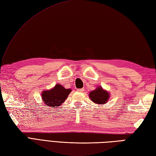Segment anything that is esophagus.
<instances>
[{
  "mask_svg": "<svg viewBox=\"0 0 156 156\" xmlns=\"http://www.w3.org/2000/svg\"><path fill=\"white\" fill-rule=\"evenodd\" d=\"M78 91H79V92H83V91H84V88H80V89H78Z\"/></svg>",
  "mask_w": 156,
  "mask_h": 156,
  "instance_id": "1",
  "label": "esophagus"
}]
</instances>
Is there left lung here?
<instances>
[{"mask_svg": "<svg viewBox=\"0 0 156 156\" xmlns=\"http://www.w3.org/2000/svg\"><path fill=\"white\" fill-rule=\"evenodd\" d=\"M89 97L94 103L103 105L108 101L110 94L108 91L104 90L103 88L100 87L97 88L94 90L91 91L89 94Z\"/></svg>", "mask_w": 156, "mask_h": 156, "instance_id": "8db88e82", "label": "left lung"}]
</instances>
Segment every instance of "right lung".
<instances>
[{
  "label": "right lung",
  "instance_id": "add662e5",
  "mask_svg": "<svg viewBox=\"0 0 156 156\" xmlns=\"http://www.w3.org/2000/svg\"><path fill=\"white\" fill-rule=\"evenodd\" d=\"M72 91L71 89H66L62 85L57 84L50 90H44L41 93L42 100L45 106L54 108L63 103Z\"/></svg>",
  "mask_w": 156,
  "mask_h": 156
}]
</instances>
